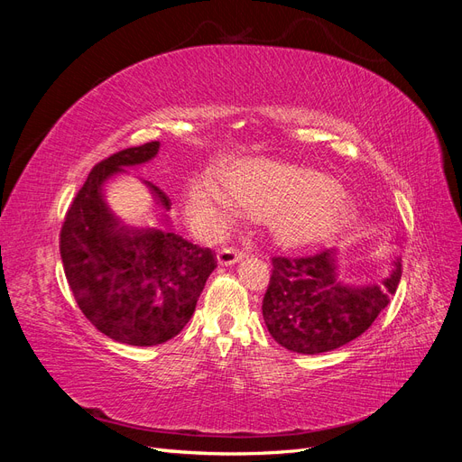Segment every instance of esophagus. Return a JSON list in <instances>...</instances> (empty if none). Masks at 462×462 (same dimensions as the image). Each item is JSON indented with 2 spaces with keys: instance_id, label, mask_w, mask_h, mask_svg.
Instances as JSON below:
<instances>
[{
  "instance_id": "1",
  "label": "esophagus",
  "mask_w": 462,
  "mask_h": 462,
  "mask_svg": "<svg viewBox=\"0 0 462 462\" xmlns=\"http://www.w3.org/2000/svg\"><path fill=\"white\" fill-rule=\"evenodd\" d=\"M246 254L241 253V250H235V248H221L217 253V263L219 265H233L236 262H241Z\"/></svg>"
}]
</instances>
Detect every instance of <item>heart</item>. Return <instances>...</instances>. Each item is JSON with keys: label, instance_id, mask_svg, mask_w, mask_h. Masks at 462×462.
<instances>
[{"label": "heart", "instance_id": "heart-1", "mask_svg": "<svg viewBox=\"0 0 462 462\" xmlns=\"http://www.w3.org/2000/svg\"><path fill=\"white\" fill-rule=\"evenodd\" d=\"M265 219L282 248L326 245L351 226V209L337 180L272 160H245L233 165L227 183L216 170H204L189 185V216L206 239H219L243 209Z\"/></svg>", "mask_w": 462, "mask_h": 462}]
</instances>
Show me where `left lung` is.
I'll return each instance as SVG.
<instances>
[{"mask_svg": "<svg viewBox=\"0 0 462 462\" xmlns=\"http://www.w3.org/2000/svg\"><path fill=\"white\" fill-rule=\"evenodd\" d=\"M272 263L262 302L265 328L287 351L300 355L335 351L365 333L395 295L402 273L395 254L375 282H345L337 248Z\"/></svg>", "mask_w": 462, "mask_h": 462, "instance_id": "obj_1", "label": "left lung"}]
</instances>
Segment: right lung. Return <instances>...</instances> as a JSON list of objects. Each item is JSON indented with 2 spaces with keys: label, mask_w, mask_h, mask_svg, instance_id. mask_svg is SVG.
<instances>
[{
  "label": "right lung",
  "mask_w": 462,
  "mask_h": 462,
  "mask_svg": "<svg viewBox=\"0 0 462 462\" xmlns=\"http://www.w3.org/2000/svg\"><path fill=\"white\" fill-rule=\"evenodd\" d=\"M160 143L121 150L97 163L65 216L61 260L73 297L109 339L152 346L173 339L197 309L216 270L209 248L192 245L173 226L171 200L143 180L158 208V226H129L106 200L111 177L158 156Z\"/></svg>",
  "instance_id": "1"
}]
</instances>
